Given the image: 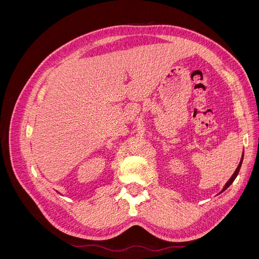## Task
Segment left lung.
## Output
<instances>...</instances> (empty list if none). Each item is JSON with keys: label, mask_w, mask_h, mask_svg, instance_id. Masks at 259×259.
<instances>
[{"label": "left lung", "mask_w": 259, "mask_h": 259, "mask_svg": "<svg viewBox=\"0 0 259 259\" xmlns=\"http://www.w3.org/2000/svg\"><path fill=\"white\" fill-rule=\"evenodd\" d=\"M243 154H244V153H243ZM242 162H243V155H242V159H241V161H240V164H239V165H238V167H237V169H236V171H234V174L231 176V178L228 180V183H227L226 184V186L224 187V189H223V191H225L226 189H227V188H228L233 182H234V179H236L237 178V176H238V174H239V171H240V168H241V165H242ZM222 191V192H223Z\"/></svg>", "instance_id": "1"}]
</instances>
